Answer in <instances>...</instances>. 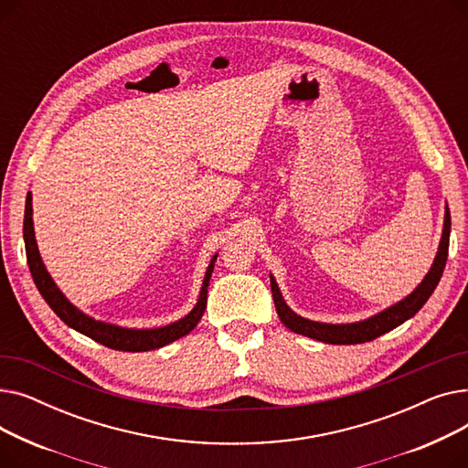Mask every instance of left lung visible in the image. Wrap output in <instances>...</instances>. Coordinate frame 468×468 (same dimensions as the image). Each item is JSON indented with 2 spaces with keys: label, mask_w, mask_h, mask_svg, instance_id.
<instances>
[{
  "label": "left lung",
  "mask_w": 468,
  "mask_h": 468,
  "mask_svg": "<svg viewBox=\"0 0 468 468\" xmlns=\"http://www.w3.org/2000/svg\"><path fill=\"white\" fill-rule=\"evenodd\" d=\"M450 231H452V216H450V208L446 205L444 229H441L438 252H436V258L431 265V271L425 275L421 284L417 286L410 293V296L400 300L399 303L390 305V307L383 309L381 313H378L374 316H367V318H364V321H358V323L328 324V323L309 321V318L300 316L298 313H293L286 305L282 293L279 290V284H277L275 277L271 275V292H273V302H275V309L279 313V318L282 321V324L286 328H290L292 332L307 335V337L316 339V341L330 343V346H355V343L372 341V339L390 332L392 328L400 326L402 323L408 321V318H411L432 296V292L438 286L440 277H441V273H444V267H446L448 249H450Z\"/></svg>",
  "instance_id": "left-lung-1"
}]
</instances>
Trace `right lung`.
Masks as SVG:
<instances>
[{"label": "right lung", "mask_w": 468, "mask_h": 468, "mask_svg": "<svg viewBox=\"0 0 468 468\" xmlns=\"http://www.w3.org/2000/svg\"><path fill=\"white\" fill-rule=\"evenodd\" d=\"M24 244H27V258L30 265V273L34 277V282L43 296V300L48 303L58 316L69 328L76 332L102 343V346L115 349V351H127V353H142V351H154L159 347L168 346V343L176 341L184 335H187L197 324H199L201 316L207 309V293H208V282L214 271V261L218 254L212 256L205 281L199 292V300H197L195 307L180 321L161 326V328H122L117 324H110L104 321H94L92 316L85 314L81 309L73 305L60 288L55 284L53 277L48 275L45 269V263L39 256L36 233H34V219H32V193L27 195V210H24Z\"/></svg>", "instance_id": "add662e5"}]
</instances>
